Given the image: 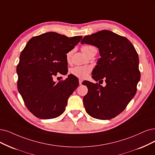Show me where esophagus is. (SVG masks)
<instances>
[{
	"mask_svg": "<svg viewBox=\"0 0 155 155\" xmlns=\"http://www.w3.org/2000/svg\"><path fill=\"white\" fill-rule=\"evenodd\" d=\"M82 82H83L82 79H79V84H80V85H81V84H82Z\"/></svg>",
	"mask_w": 155,
	"mask_h": 155,
	"instance_id": "1",
	"label": "esophagus"
}]
</instances>
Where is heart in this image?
I'll return each mask as SVG.
<instances>
[{"label": "heart", "mask_w": 155, "mask_h": 155, "mask_svg": "<svg viewBox=\"0 0 155 155\" xmlns=\"http://www.w3.org/2000/svg\"><path fill=\"white\" fill-rule=\"evenodd\" d=\"M96 49L95 47H93L91 45H84L82 47V51L83 53L87 55L91 50ZM72 55V51H70L68 52L66 55V59L68 62H70L71 60V57ZM91 71V68L89 66H74L70 70V73L73 75L75 76L78 78H86L89 73Z\"/></svg>", "instance_id": "1"}]
</instances>
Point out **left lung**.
<instances>
[{"mask_svg":"<svg viewBox=\"0 0 155 155\" xmlns=\"http://www.w3.org/2000/svg\"><path fill=\"white\" fill-rule=\"evenodd\" d=\"M81 44L96 47L100 58L92 71V78L106 85L84 81L88 93L83 98L89 116L107 120L122 112L132 100L140 81L139 56L134 45L125 37L102 30L85 36Z\"/></svg>","mask_w":155,"mask_h":155,"instance_id":"obj_1","label":"left lung"}]
</instances>
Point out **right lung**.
<instances>
[{"label":"right lung","mask_w":155,"mask_h":155,"mask_svg":"<svg viewBox=\"0 0 155 155\" xmlns=\"http://www.w3.org/2000/svg\"><path fill=\"white\" fill-rule=\"evenodd\" d=\"M82 38L48 32L32 38L22 50L16 68L17 86L28 110L36 117L53 119L64 112L78 79L70 74L56 83L54 77L59 72L68 73L66 55Z\"/></svg>","instance_id":"1"}]
</instances>
